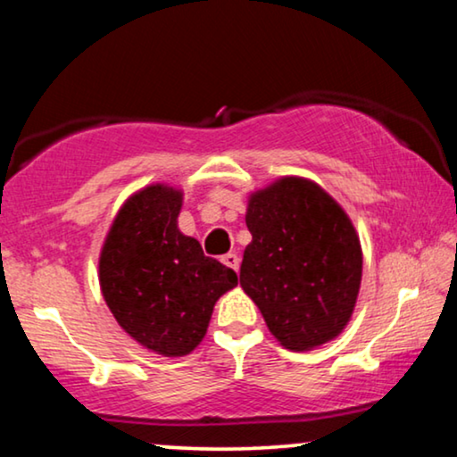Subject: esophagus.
<instances>
[{
	"mask_svg": "<svg viewBox=\"0 0 457 457\" xmlns=\"http://www.w3.org/2000/svg\"><path fill=\"white\" fill-rule=\"evenodd\" d=\"M225 265L229 267V270H234V271H238L240 270V259H238V254H234V253H228L225 254V257L221 259Z\"/></svg>",
	"mask_w": 457,
	"mask_h": 457,
	"instance_id": "1",
	"label": "esophagus"
}]
</instances>
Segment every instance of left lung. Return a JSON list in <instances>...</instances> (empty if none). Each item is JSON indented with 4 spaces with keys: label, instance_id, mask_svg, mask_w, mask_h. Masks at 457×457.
<instances>
[{
    "label": "left lung",
    "instance_id": "obj_1",
    "mask_svg": "<svg viewBox=\"0 0 457 457\" xmlns=\"http://www.w3.org/2000/svg\"><path fill=\"white\" fill-rule=\"evenodd\" d=\"M253 242L240 286L286 349L324 345L351 320L361 284V246L346 212L313 181L284 178L253 194Z\"/></svg>",
    "mask_w": 457,
    "mask_h": 457
}]
</instances>
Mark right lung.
I'll return each mask as SVG.
<instances>
[{
  "mask_svg": "<svg viewBox=\"0 0 457 457\" xmlns=\"http://www.w3.org/2000/svg\"><path fill=\"white\" fill-rule=\"evenodd\" d=\"M181 192L150 186L123 204L100 254V286L114 320L158 355L179 357L204 338L234 270L206 257L178 228Z\"/></svg>",
  "mask_w": 457,
  "mask_h": 457,
  "instance_id": "1",
  "label": "right lung"
}]
</instances>
